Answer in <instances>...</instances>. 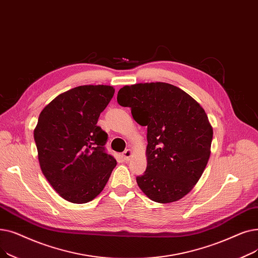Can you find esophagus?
Wrapping results in <instances>:
<instances>
[{"mask_svg": "<svg viewBox=\"0 0 258 258\" xmlns=\"http://www.w3.org/2000/svg\"><path fill=\"white\" fill-rule=\"evenodd\" d=\"M131 156H132V150L131 149H126L124 152H122V157H124L126 161H129Z\"/></svg>", "mask_w": 258, "mask_h": 258, "instance_id": "obj_1", "label": "esophagus"}]
</instances>
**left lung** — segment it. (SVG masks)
<instances>
[{
  "instance_id": "8db88e82",
  "label": "left lung",
  "mask_w": 258,
  "mask_h": 258,
  "mask_svg": "<svg viewBox=\"0 0 258 258\" xmlns=\"http://www.w3.org/2000/svg\"><path fill=\"white\" fill-rule=\"evenodd\" d=\"M117 103L147 126V169L137 177L140 189L156 203L179 201L200 180L210 157L213 128L204 108L162 82L124 86Z\"/></svg>"
}]
</instances>
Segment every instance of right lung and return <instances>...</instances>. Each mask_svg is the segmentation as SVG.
I'll return each mask as SVG.
<instances>
[{
	"mask_svg": "<svg viewBox=\"0 0 258 258\" xmlns=\"http://www.w3.org/2000/svg\"><path fill=\"white\" fill-rule=\"evenodd\" d=\"M114 91L108 85L79 86L57 95L40 113L33 136L41 170L70 203L95 199L116 166L104 148L107 133L96 125Z\"/></svg>",
	"mask_w": 258,
	"mask_h": 258,
	"instance_id": "add662e5",
	"label": "right lung"
}]
</instances>
